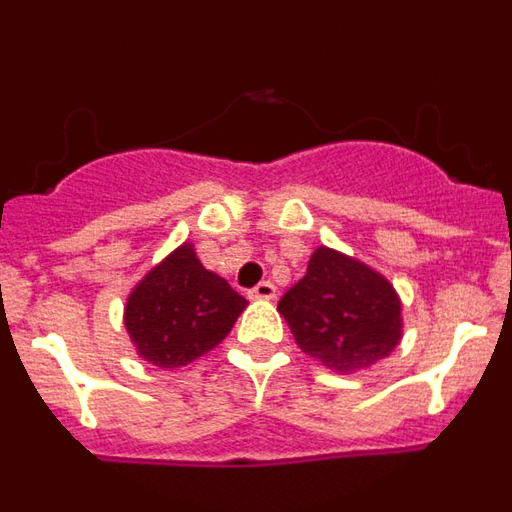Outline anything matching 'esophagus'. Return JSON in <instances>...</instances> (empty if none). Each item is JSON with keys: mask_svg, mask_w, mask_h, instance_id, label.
<instances>
[{"mask_svg": "<svg viewBox=\"0 0 512 512\" xmlns=\"http://www.w3.org/2000/svg\"><path fill=\"white\" fill-rule=\"evenodd\" d=\"M277 287L271 282H259L253 289H248V300H274Z\"/></svg>", "mask_w": 512, "mask_h": 512, "instance_id": "1", "label": "esophagus"}]
</instances>
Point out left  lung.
Wrapping results in <instances>:
<instances>
[{
    "label": "left lung",
    "instance_id": "8db88e82",
    "mask_svg": "<svg viewBox=\"0 0 512 512\" xmlns=\"http://www.w3.org/2000/svg\"><path fill=\"white\" fill-rule=\"evenodd\" d=\"M305 354L336 372L377 364L400 343V300L384 277L343 253L318 248L305 277L279 300Z\"/></svg>",
    "mask_w": 512,
    "mask_h": 512
}]
</instances>
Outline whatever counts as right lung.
I'll list each match as a JSON object with an SVG mask.
<instances>
[{
  "instance_id": "1",
  "label": "right lung",
  "mask_w": 512,
  "mask_h": 512,
  "mask_svg": "<svg viewBox=\"0 0 512 512\" xmlns=\"http://www.w3.org/2000/svg\"><path fill=\"white\" fill-rule=\"evenodd\" d=\"M246 305L200 264L192 246H179L133 289L125 328L143 359L176 369L223 341Z\"/></svg>"
}]
</instances>
